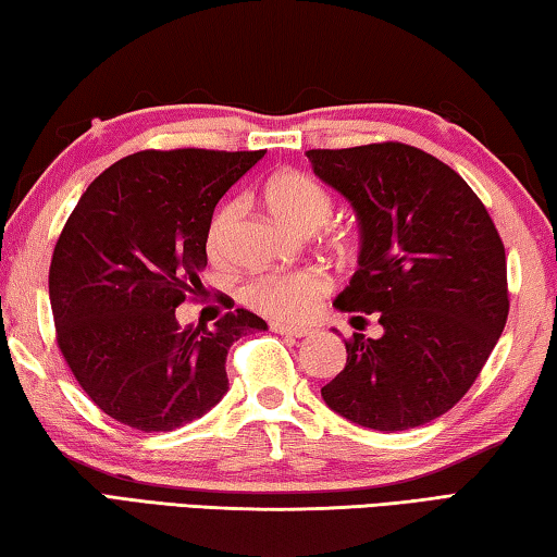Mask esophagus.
Wrapping results in <instances>:
<instances>
[{
    "label": "esophagus",
    "mask_w": 557,
    "mask_h": 557,
    "mask_svg": "<svg viewBox=\"0 0 557 557\" xmlns=\"http://www.w3.org/2000/svg\"><path fill=\"white\" fill-rule=\"evenodd\" d=\"M270 329L275 334H282V336H297V338H301V336H309L312 334V329L309 326H289V324H270Z\"/></svg>",
    "instance_id": "34e87169"
}]
</instances>
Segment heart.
<instances>
[{
    "label": "heart",
    "mask_w": 557,
    "mask_h": 557,
    "mask_svg": "<svg viewBox=\"0 0 557 557\" xmlns=\"http://www.w3.org/2000/svg\"><path fill=\"white\" fill-rule=\"evenodd\" d=\"M268 211L289 228L314 231L332 215V196L312 176L287 169L272 174L262 186ZM240 203L228 201L215 211L209 225V250H221L225 233L238 219ZM329 277L317 270H277L252 277L243 287V299L260 314L277 322H301L317 309V301L329 292Z\"/></svg>",
    "instance_id": "b5f03b06"
}]
</instances>
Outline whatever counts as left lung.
Listing matches in <instances>:
<instances>
[{
  "mask_svg": "<svg viewBox=\"0 0 557 557\" xmlns=\"http://www.w3.org/2000/svg\"><path fill=\"white\" fill-rule=\"evenodd\" d=\"M317 178L351 203L358 270L334 307L379 317L354 334L324 403L361 428L400 432L461 400L508 317L506 252L455 169L400 143L309 149ZM363 317H351V322Z\"/></svg>",
  "mask_w": 557,
  "mask_h": 557,
  "instance_id": "8db88e82",
  "label": "left lung"
}]
</instances>
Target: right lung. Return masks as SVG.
Instances as JSON below:
<instances>
[{
  "label": "right lung",
  "mask_w": 557,
  "mask_h": 557,
  "mask_svg": "<svg viewBox=\"0 0 557 557\" xmlns=\"http://www.w3.org/2000/svg\"><path fill=\"white\" fill-rule=\"evenodd\" d=\"M265 157L172 149L137 152L81 196L55 243L49 297L59 348L102 412L143 432L186 425L228 391L233 342L268 324L235 309L211 329L178 326L201 287L215 203Z\"/></svg>",
  "instance_id": "add662e5"
}]
</instances>
